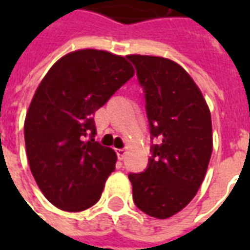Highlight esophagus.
I'll list each match as a JSON object with an SVG mask.
<instances>
[{
	"label": "esophagus",
	"instance_id": "esophagus-1",
	"mask_svg": "<svg viewBox=\"0 0 250 250\" xmlns=\"http://www.w3.org/2000/svg\"><path fill=\"white\" fill-rule=\"evenodd\" d=\"M125 148H118V150H116V155H118V158H119V159H123V158H125Z\"/></svg>",
	"mask_w": 250,
	"mask_h": 250
}]
</instances>
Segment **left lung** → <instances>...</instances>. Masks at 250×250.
Returning <instances> with one entry per match:
<instances>
[{
    "label": "left lung",
    "instance_id": "1",
    "mask_svg": "<svg viewBox=\"0 0 250 250\" xmlns=\"http://www.w3.org/2000/svg\"><path fill=\"white\" fill-rule=\"evenodd\" d=\"M143 87L152 136L148 166L130 174L132 199L155 218L177 214L194 198L213 151L211 116L191 76L170 59L128 55Z\"/></svg>",
    "mask_w": 250,
    "mask_h": 250
}]
</instances>
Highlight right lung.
Returning a JSON list of instances; mask_svg holds the SVG:
<instances>
[{"instance_id":"obj_1","label":"right lung","mask_w":250,"mask_h":250,"mask_svg":"<svg viewBox=\"0 0 250 250\" xmlns=\"http://www.w3.org/2000/svg\"><path fill=\"white\" fill-rule=\"evenodd\" d=\"M132 76L125 57L80 49L59 59L39 84L24 123L26 157L37 186L59 209L82 211L100 198L116 154L93 139V115Z\"/></svg>"}]
</instances>
